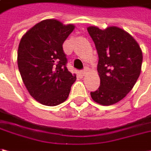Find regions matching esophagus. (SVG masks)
<instances>
[{
	"instance_id": "obj_1",
	"label": "esophagus",
	"mask_w": 151,
	"mask_h": 151,
	"mask_svg": "<svg viewBox=\"0 0 151 151\" xmlns=\"http://www.w3.org/2000/svg\"><path fill=\"white\" fill-rule=\"evenodd\" d=\"M87 73H88V69H87V68H85L84 70L81 72V73H82V75L83 76H85L86 74H87Z\"/></svg>"
}]
</instances>
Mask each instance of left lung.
<instances>
[{
	"mask_svg": "<svg viewBox=\"0 0 151 151\" xmlns=\"http://www.w3.org/2000/svg\"><path fill=\"white\" fill-rule=\"evenodd\" d=\"M88 32L99 54L98 73L100 86L91 92L92 99L108 106L123 99L131 91L141 72L143 54L129 33L118 27L99 29L91 26Z\"/></svg>",
	"mask_w": 151,
	"mask_h": 151,
	"instance_id": "8db88e82",
	"label": "left lung"
}]
</instances>
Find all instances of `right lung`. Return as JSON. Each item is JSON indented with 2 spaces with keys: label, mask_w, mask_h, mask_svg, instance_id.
<instances>
[{
  "label": "right lung",
  "mask_w": 151,
  "mask_h": 151,
  "mask_svg": "<svg viewBox=\"0 0 151 151\" xmlns=\"http://www.w3.org/2000/svg\"><path fill=\"white\" fill-rule=\"evenodd\" d=\"M56 19L37 23L24 34L17 51L20 74L30 95L40 104L56 106L68 98L76 74L68 70L63 44L74 30Z\"/></svg>",
  "instance_id": "obj_1"
}]
</instances>
